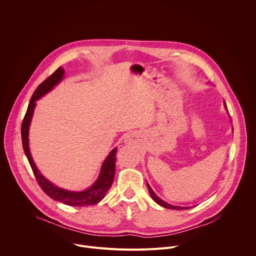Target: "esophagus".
Segmentation results:
<instances>
[{
	"mask_svg": "<svg viewBox=\"0 0 256 256\" xmlns=\"http://www.w3.org/2000/svg\"><path fill=\"white\" fill-rule=\"evenodd\" d=\"M136 140H138V136L134 132H130L124 136L126 144H134V142H136Z\"/></svg>",
	"mask_w": 256,
	"mask_h": 256,
	"instance_id": "34e87169",
	"label": "esophagus"
}]
</instances>
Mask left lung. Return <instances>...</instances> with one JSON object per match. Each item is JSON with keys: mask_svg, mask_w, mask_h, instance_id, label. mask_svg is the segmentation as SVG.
Masks as SVG:
<instances>
[{"mask_svg": "<svg viewBox=\"0 0 256 256\" xmlns=\"http://www.w3.org/2000/svg\"><path fill=\"white\" fill-rule=\"evenodd\" d=\"M224 106H225V108L227 109V105H226V102L224 101ZM228 110V109H227ZM147 186H148V190H149V192H150V194H151V196H152V198L154 200V202H156L159 206H163V208H171V210H186V208H190L188 206H172V204H168V202H164L163 200H161L159 196H157V194L153 192V190L151 188V186H149V184L147 182Z\"/></svg>", "mask_w": 256, "mask_h": 256, "instance_id": "1", "label": "left lung"}]
</instances>
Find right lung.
Returning a JSON list of instances; mask_svg holds the SVG:
<instances>
[{
    "label": "right lung",
    "mask_w": 256,
    "mask_h": 256,
    "mask_svg": "<svg viewBox=\"0 0 256 256\" xmlns=\"http://www.w3.org/2000/svg\"><path fill=\"white\" fill-rule=\"evenodd\" d=\"M64 70L60 66L58 68L52 75H50L46 80H44L33 93L26 114L24 116L22 126H21V136H22V144L24 153L28 159V162L32 168V171L36 177V180L40 184L42 190L52 200L62 202L70 206H93L98 204L103 200L106 192L112 188V184L114 179L116 173V160L118 148H114L108 154L104 162L102 163L100 173L94 184L82 192H72L68 190L62 188L54 186L52 182L46 179L40 171L36 167L33 158L29 149V128L34 114V109L36 106V101L44 97L50 91H52L62 79Z\"/></svg>",
    "instance_id": "right-lung-1"
}]
</instances>
